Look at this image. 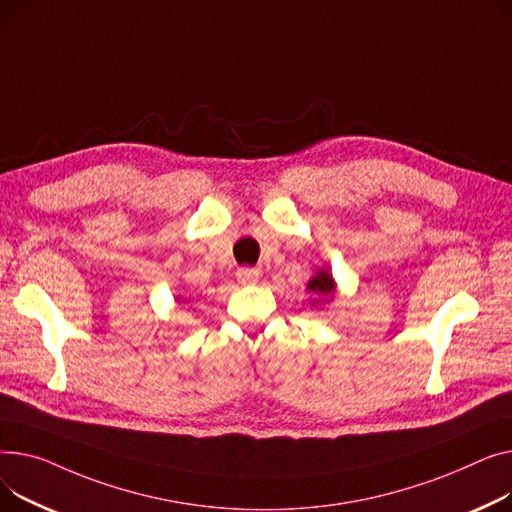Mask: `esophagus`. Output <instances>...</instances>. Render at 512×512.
<instances>
[{"label":"esophagus","mask_w":512,"mask_h":512,"mask_svg":"<svg viewBox=\"0 0 512 512\" xmlns=\"http://www.w3.org/2000/svg\"><path fill=\"white\" fill-rule=\"evenodd\" d=\"M237 281L242 285H256L260 281V273L256 268H239L237 270Z\"/></svg>","instance_id":"esophagus-1"}]
</instances>
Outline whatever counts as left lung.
Returning <instances> with one entry per match:
<instances>
[{"mask_svg":"<svg viewBox=\"0 0 512 512\" xmlns=\"http://www.w3.org/2000/svg\"><path fill=\"white\" fill-rule=\"evenodd\" d=\"M306 289L312 295H316L312 299V306H324V304H330L335 299L337 283H335V277H333V273H330L328 268H318L316 275L308 281Z\"/></svg>","mask_w":512,"mask_h":512,"instance_id":"8db88e82","label":"left lung"}]
</instances>
